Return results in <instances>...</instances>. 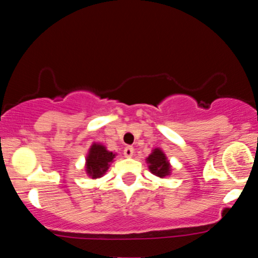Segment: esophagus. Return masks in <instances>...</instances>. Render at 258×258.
Here are the masks:
<instances>
[{
  "instance_id": "obj_1",
  "label": "esophagus",
  "mask_w": 258,
  "mask_h": 258,
  "mask_svg": "<svg viewBox=\"0 0 258 258\" xmlns=\"http://www.w3.org/2000/svg\"><path fill=\"white\" fill-rule=\"evenodd\" d=\"M133 154H135V149H133L132 147H126L125 149H123V155H125L126 158H132Z\"/></svg>"
}]
</instances>
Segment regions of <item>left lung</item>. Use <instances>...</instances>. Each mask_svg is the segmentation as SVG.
<instances>
[{"label":"left lung","mask_w":258,"mask_h":258,"mask_svg":"<svg viewBox=\"0 0 258 258\" xmlns=\"http://www.w3.org/2000/svg\"><path fill=\"white\" fill-rule=\"evenodd\" d=\"M146 161L150 172L160 177V178H165L172 173V166H171L166 154L164 153L161 148H154L149 156L146 159Z\"/></svg>","instance_id":"1"}]
</instances>
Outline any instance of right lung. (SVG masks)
I'll use <instances>...</instances> for the list:
<instances>
[{
  "mask_svg": "<svg viewBox=\"0 0 258 258\" xmlns=\"http://www.w3.org/2000/svg\"><path fill=\"white\" fill-rule=\"evenodd\" d=\"M115 156H116V153L109 152L102 143L93 142L86 155L85 171L87 176L92 179L104 176L110 165L114 162Z\"/></svg>",
  "mask_w": 258,
  "mask_h": 258,
  "instance_id": "add662e5",
  "label": "right lung"
}]
</instances>
